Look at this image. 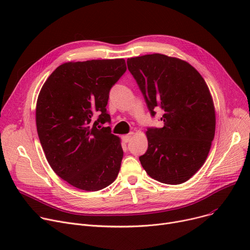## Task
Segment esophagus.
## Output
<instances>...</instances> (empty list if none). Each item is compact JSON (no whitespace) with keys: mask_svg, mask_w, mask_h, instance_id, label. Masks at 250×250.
<instances>
[{"mask_svg":"<svg viewBox=\"0 0 250 250\" xmlns=\"http://www.w3.org/2000/svg\"><path fill=\"white\" fill-rule=\"evenodd\" d=\"M133 135H134V133H129V134H127V135H125V136L123 137V140H124L125 143H128V142L130 141V139H132Z\"/></svg>","mask_w":250,"mask_h":250,"instance_id":"esophagus-1","label":"esophagus"}]
</instances>
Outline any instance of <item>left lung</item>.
Returning <instances> with one entry per match:
<instances>
[{
	"mask_svg": "<svg viewBox=\"0 0 250 250\" xmlns=\"http://www.w3.org/2000/svg\"><path fill=\"white\" fill-rule=\"evenodd\" d=\"M151 114L161 108V128H148V150L140 157L147 174L180 185L204 165L212 146L216 112L204 78L190 63L161 54L126 61Z\"/></svg>",
	"mask_w": 250,
	"mask_h": 250,
	"instance_id": "left-lung-1",
	"label": "left lung"
}]
</instances>
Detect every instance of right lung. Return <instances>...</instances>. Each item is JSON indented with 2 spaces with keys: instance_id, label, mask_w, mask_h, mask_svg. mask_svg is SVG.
<instances>
[{
  "instance_id": "add662e5",
  "label": "right lung",
  "mask_w": 250,
  "mask_h": 250,
  "mask_svg": "<svg viewBox=\"0 0 250 250\" xmlns=\"http://www.w3.org/2000/svg\"><path fill=\"white\" fill-rule=\"evenodd\" d=\"M126 70L124 59L64 62L44 82L36 102V127L52 170L85 191L108 187L120 172L122 141L106 113L109 90ZM102 114L91 124L93 114Z\"/></svg>"
}]
</instances>
